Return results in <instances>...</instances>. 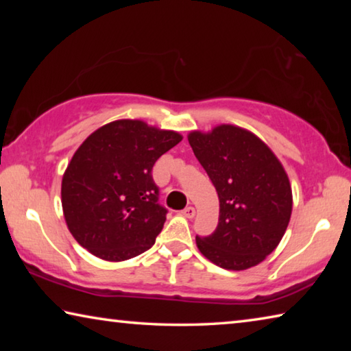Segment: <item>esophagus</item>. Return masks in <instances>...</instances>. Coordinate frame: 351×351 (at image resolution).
<instances>
[{
    "mask_svg": "<svg viewBox=\"0 0 351 351\" xmlns=\"http://www.w3.org/2000/svg\"><path fill=\"white\" fill-rule=\"evenodd\" d=\"M182 215L186 218H193L195 217V207H192V206L186 207V209L182 210Z\"/></svg>",
    "mask_w": 351,
    "mask_h": 351,
    "instance_id": "obj_1",
    "label": "esophagus"
}]
</instances>
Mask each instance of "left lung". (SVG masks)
Instances as JSON below:
<instances>
[{
	"label": "left lung",
	"mask_w": 351,
	"mask_h": 351,
	"mask_svg": "<svg viewBox=\"0 0 351 351\" xmlns=\"http://www.w3.org/2000/svg\"><path fill=\"white\" fill-rule=\"evenodd\" d=\"M187 139L219 199L215 232L197 237L199 252L230 271L261 263L283 239L293 210L282 162L258 136L230 123L195 130Z\"/></svg>",
	"instance_id": "left-lung-1"
}]
</instances>
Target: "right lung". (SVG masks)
Masks as SVG:
<instances>
[{"label": "right lung", "instance_id": "obj_1", "mask_svg": "<svg viewBox=\"0 0 351 351\" xmlns=\"http://www.w3.org/2000/svg\"><path fill=\"white\" fill-rule=\"evenodd\" d=\"M181 141L139 119H119L88 136L62 180L63 215L75 241L106 261L150 249L167 213L152 169Z\"/></svg>", "mask_w": 351, "mask_h": 351}]
</instances>
